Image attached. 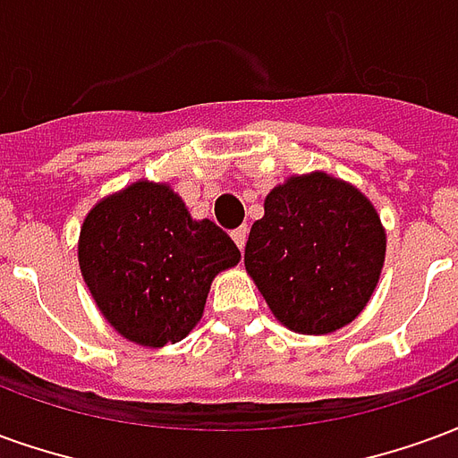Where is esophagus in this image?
Listing matches in <instances>:
<instances>
[{
  "mask_svg": "<svg viewBox=\"0 0 458 458\" xmlns=\"http://www.w3.org/2000/svg\"><path fill=\"white\" fill-rule=\"evenodd\" d=\"M233 240H235V245H238L240 250L245 248V240H248V228L242 225V228L233 230Z\"/></svg>",
  "mask_w": 458,
  "mask_h": 458,
  "instance_id": "34e87169",
  "label": "esophagus"
}]
</instances>
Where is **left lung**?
Segmentation results:
<instances>
[{"label":"left lung","instance_id":"1","mask_svg":"<svg viewBox=\"0 0 458 458\" xmlns=\"http://www.w3.org/2000/svg\"><path fill=\"white\" fill-rule=\"evenodd\" d=\"M383 259L385 230L373 203L321 171L272 191L245 245L250 277L297 334L351 324L373 294Z\"/></svg>","mask_w":458,"mask_h":458}]
</instances>
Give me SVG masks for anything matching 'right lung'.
<instances>
[{
	"instance_id": "1",
	"label": "right lung",
	"mask_w": 458,
	"mask_h": 458,
	"mask_svg": "<svg viewBox=\"0 0 458 458\" xmlns=\"http://www.w3.org/2000/svg\"><path fill=\"white\" fill-rule=\"evenodd\" d=\"M240 250L213 220H193L164 183L137 181L100 200L83 223L81 272L122 336L161 348L199 324L213 277Z\"/></svg>"
}]
</instances>
